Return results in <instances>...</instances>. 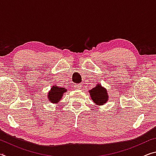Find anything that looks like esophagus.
<instances>
[{
    "label": "esophagus",
    "instance_id": "obj_1",
    "mask_svg": "<svg viewBox=\"0 0 156 156\" xmlns=\"http://www.w3.org/2000/svg\"><path fill=\"white\" fill-rule=\"evenodd\" d=\"M73 87H74V88L76 89H80L82 88V85L80 84H75L74 85H73Z\"/></svg>",
    "mask_w": 156,
    "mask_h": 156
}]
</instances>
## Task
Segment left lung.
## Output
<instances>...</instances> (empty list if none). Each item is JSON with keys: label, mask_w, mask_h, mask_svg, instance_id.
<instances>
[{"label": "left lung", "mask_w": 156, "mask_h": 156, "mask_svg": "<svg viewBox=\"0 0 156 156\" xmlns=\"http://www.w3.org/2000/svg\"><path fill=\"white\" fill-rule=\"evenodd\" d=\"M90 97L94 103L97 105H103L109 100L107 90L101 85L98 84L97 85L89 91Z\"/></svg>", "instance_id": "1"}]
</instances>
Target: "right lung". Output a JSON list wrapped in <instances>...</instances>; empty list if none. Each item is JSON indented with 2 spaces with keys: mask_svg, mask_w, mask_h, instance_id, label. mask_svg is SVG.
Masks as SVG:
<instances>
[{
  "mask_svg": "<svg viewBox=\"0 0 156 156\" xmlns=\"http://www.w3.org/2000/svg\"><path fill=\"white\" fill-rule=\"evenodd\" d=\"M65 92H67V89L64 87H59L56 85H53L52 87L48 92L47 98L48 100L53 104H57L60 100Z\"/></svg>",
  "mask_w": 156,
  "mask_h": 156,
  "instance_id": "right-lung-1",
  "label": "right lung"
}]
</instances>
